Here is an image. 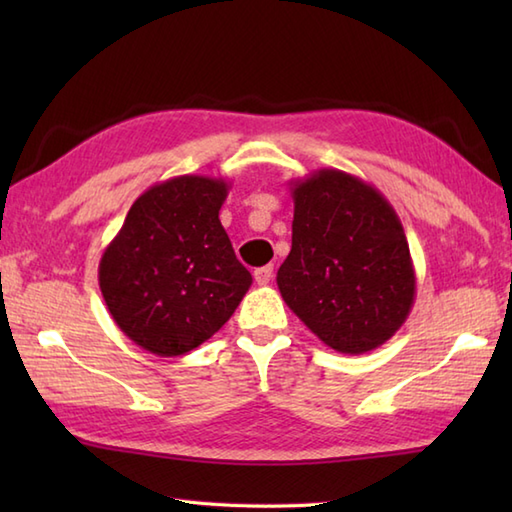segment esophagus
I'll return each instance as SVG.
<instances>
[{
    "label": "esophagus",
    "mask_w": 512,
    "mask_h": 512,
    "mask_svg": "<svg viewBox=\"0 0 512 512\" xmlns=\"http://www.w3.org/2000/svg\"><path fill=\"white\" fill-rule=\"evenodd\" d=\"M253 277H255V281H257V286H268L270 281H273V266L257 268L255 273H253Z\"/></svg>",
    "instance_id": "34e87169"
}]
</instances>
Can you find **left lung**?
Returning <instances> with one entry per match:
<instances>
[{"label":"left lung","instance_id":"left-lung-1","mask_svg":"<svg viewBox=\"0 0 512 512\" xmlns=\"http://www.w3.org/2000/svg\"><path fill=\"white\" fill-rule=\"evenodd\" d=\"M292 248L277 270L286 306L341 354L383 345L407 321L416 270L405 228L374 184L339 169L290 182Z\"/></svg>","mask_w":512,"mask_h":512}]
</instances>
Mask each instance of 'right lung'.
Returning <instances> with one entry per match:
<instances>
[{"instance_id":"add662e5","label":"right lung","mask_w":512,"mask_h":512,"mask_svg":"<svg viewBox=\"0 0 512 512\" xmlns=\"http://www.w3.org/2000/svg\"><path fill=\"white\" fill-rule=\"evenodd\" d=\"M231 182L176 176L132 204L103 250L99 286L121 332L156 356H182L222 328L253 277L220 209Z\"/></svg>"}]
</instances>
